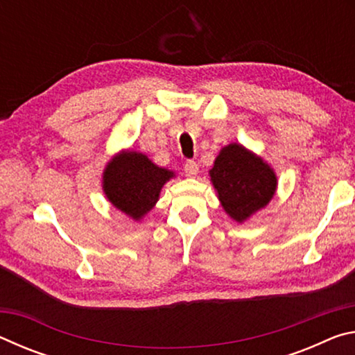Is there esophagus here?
<instances>
[{
    "label": "esophagus",
    "instance_id": "obj_1",
    "mask_svg": "<svg viewBox=\"0 0 355 355\" xmlns=\"http://www.w3.org/2000/svg\"><path fill=\"white\" fill-rule=\"evenodd\" d=\"M197 172H199V166H197L196 161L186 159V163H184V173H186V175L194 177V175H197Z\"/></svg>",
    "mask_w": 355,
    "mask_h": 355
}]
</instances>
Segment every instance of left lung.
Listing matches in <instances>:
<instances>
[{
	"label": "left lung",
	"instance_id": "8db88e82",
	"mask_svg": "<svg viewBox=\"0 0 355 355\" xmlns=\"http://www.w3.org/2000/svg\"><path fill=\"white\" fill-rule=\"evenodd\" d=\"M209 175L222 207L238 222L266 207L277 188L271 167L238 144L220 150Z\"/></svg>",
	"mask_w": 355,
	"mask_h": 355
}]
</instances>
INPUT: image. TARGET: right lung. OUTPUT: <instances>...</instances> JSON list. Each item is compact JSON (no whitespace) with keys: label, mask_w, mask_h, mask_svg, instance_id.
<instances>
[{"label":"right lung","mask_w":355,"mask_h":355,"mask_svg":"<svg viewBox=\"0 0 355 355\" xmlns=\"http://www.w3.org/2000/svg\"><path fill=\"white\" fill-rule=\"evenodd\" d=\"M172 177L173 172L153 164L146 155L125 152L106 166L103 189L114 207L137 220L153 208L161 188Z\"/></svg>","instance_id":"add662e5"}]
</instances>
